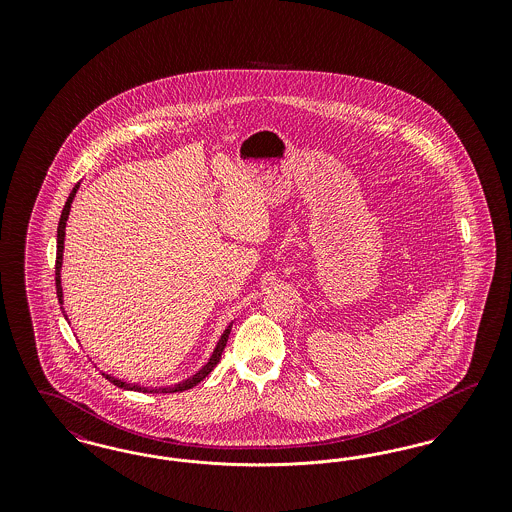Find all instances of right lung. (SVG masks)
Masks as SVG:
<instances>
[{
	"label": "right lung",
	"instance_id": "add662e5",
	"mask_svg": "<svg viewBox=\"0 0 512 512\" xmlns=\"http://www.w3.org/2000/svg\"><path fill=\"white\" fill-rule=\"evenodd\" d=\"M78 186H80V182L76 184L73 188V192L69 195V199H67V203H65V207H63V213H61V219H59V226H57V259H55V288H57V297H59V303H61V309H63V288H61V265H63V249H65V226H67V220H69V213H71V205H73L74 195L78 192ZM67 317V315H65ZM230 330H232V322L228 324V328L224 330V334L220 336L219 343H217V347H215V351H213V355H211V359H209V363L203 366L201 370H197L194 376H190L188 380H184V382H178V384H174V386H167V388H159V390H153V388H144V386H138V384H130V382H124L121 378H115V376H111V374H105L103 372V376L111 382V384H115L117 388H122V390H130V391H149V393H176V391H186L190 390V388H194L197 386L205 376H209V372L215 368V366L219 365L220 355H222V351H224V347H226V341H228V336H230Z\"/></svg>",
	"mask_w": 512,
	"mask_h": 512
}]
</instances>
